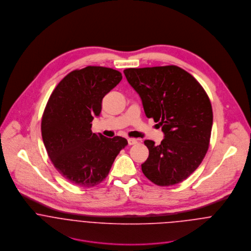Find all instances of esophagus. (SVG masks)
Masks as SVG:
<instances>
[{"mask_svg": "<svg viewBox=\"0 0 251 251\" xmlns=\"http://www.w3.org/2000/svg\"><path fill=\"white\" fill-rule=\"evenodd\" d=\"M127 142H128V145H135L137 143V140L134 139V138H128Z\"/></svg>", "mask_w": 251, "mask_h": 251, "instance_id": "34e87169", "label": "esophagus"}]
</instances>
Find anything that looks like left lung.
<instances>
[{
    "label": "left lung",
    "mask_w": 251,
    "mask_h": 251,
    "mask_svg": "<svg viewBox=\"0 0 251 251\" xmlns=\"http://www.w3.org/2000/svg\"><path fill=\"white\" fill-rule=\"evenodd\" d=\"M126 80L142 100L144 111L161 126L164 139L145 140L149 157L144 175L160 186L177 184L201 164L209 149L213 109L199 82L177 66L126 69Z\"/></svg>",
    "instance_id": "obj_1"
}]
</instances>
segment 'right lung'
Returning <instances> with one entry per match:
<instances>
[{
  "instance_id": "right-lung-1",
  "label": "right lung",
  "mask_w": 251,
  "mask_h": 251,
  "mask_svg": "<svg viewBox=\"0 0 251 251\" xmlns=\"http://www.w3.org/2000/svg\"><path fill=\"white\" fill-rule=\"evenodd\" d=\"M122 73L103 67L70 72L51 94L41 120L46 151L58 172L78 186L100 183L127 140L93 133L92 122L102 99L122 80Z\"/></svg>"
}]
</instances>
